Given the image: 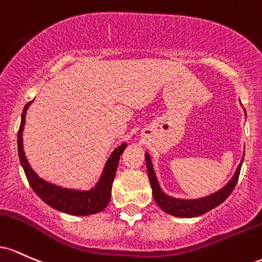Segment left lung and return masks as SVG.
Segmentation results:
<instances>
[{
	"label": "left lung",
	"instance_id": "obj_1",
	"mask_svg": "<svg viewBox=\"0 0 262 262\" xmlns=\"http://www.w3.org/2000/svg\"><path fill=\"white\" fill-rule=\"evenodd\" d=\"M145 157L147 173H148L149 183H151L152 187V195H154L155 202L157 203L158 207H160L164 213L173 216H179V218H194V216L202 215V214L207 213V211L214 209V208L222 204V203L231 194L235 186H236L237 179H239L240 174V169H242V164L244 161L243 157L242 162L237 166L236 172H235L233 178H231L222 189H219L218 192L198 199H179L167 195L166 193L161 189L160 183H158L157 177H156L154 166H152L151 157H149L148 154H145Z\"/></svg>",
	"mask_w": 262,
	"mask_h": 262
}]
</instances>
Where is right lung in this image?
<instances>
[{"label": "right lung", "instance_id": "1", "mask_svg": "<svg viewBox=\"0 0 262 262\" xmlns=\"http://www.w3.org/2000/svg\"><path fill=\"white\" fill-rule=\"evenodd\" d=\"M32 102H33V100L27 102L25 108H23L22 116H20L18 136H17L19 161L23 169H25L26 177H27L29 182V186L36 192V194L43 202H46L49 207L54 208V209L59 211H63V213L84 216L102 211L107 207L108 202H110L111 188H113V182L114 178H115L120 156L122 155L123 149L126 148L127 143H122L121 146L114 149V152L110 155V157L106 161V164H105L99 182L90 190L69 189V188H63L49 183V182H46L44 179L39 178V176L32 169V167L28 163L27 157L25 155V151H23L22 132L26 123V113H27V108Z\"/></svg>", "mask_w": 262, "mask_h": 262}]
</instances>
